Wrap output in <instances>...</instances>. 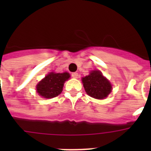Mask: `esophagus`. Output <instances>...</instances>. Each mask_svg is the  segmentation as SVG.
Here are the masks:
<instances>
[{"label": "esophagus", "mask_w": 151, "mask_h": 151, "mask_svg": "<svg viewBox=\"0 0 151 151\" xmlns=\"http://www.w3.org/2000/svg\"><path fill=\"white\" fill-rule=\"evenodd\" d=\"M71 76L73 77V78H78V73H76V72H74V73H71Z\"/></svg>", "instance_id": "1"}]
</instances>
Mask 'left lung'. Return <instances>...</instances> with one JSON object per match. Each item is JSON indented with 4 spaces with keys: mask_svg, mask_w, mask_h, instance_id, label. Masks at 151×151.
I'll return each mask as SVG.
<instances>
[{
    "mask_svg": "<svg viewBox=\"0 0 151 151\" xmlns=\"http://www.w3.org/2000/svg\"><path fill=\"white\" fill-rule=\"evenodd\" d=\"M82 82L85 92L95 99H104L110 94L112 88L110 81L99 70L92 71L89 75L82 78Z\"/></svg>",
    "mask_w": 151,
    "mask_h": 151,
    "instance_id": "1",
    "label": "left lung"
}]
</instances>
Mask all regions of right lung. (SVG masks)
Masks as SVG:
<instances>
[{
    "label": "right lung",
    "mask_w": 151,
    "mask_h": 151,
    "mask_svg": "<svg viewBox=\"0 0 151 151\" xmlns=\"http://www.w3.org/2000/svg\"><path fill=\"white\" fill-rule=\"evenodd\" d=\"M68 73H50L37 85V92L44 98L51 99L59 96L63 91L64 82L68 80Z\"/></svg>",
    "instance_id": "add662e5"
}]
</instances>
